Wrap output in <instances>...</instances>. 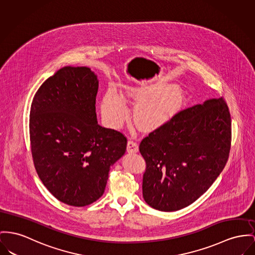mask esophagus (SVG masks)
<instances>
[{"label": "esophagus", "instance_id": "obj_1", "mask_svg": "<svg viewBox=\"0 0 255 255\" xmlns=\"http://www.w3.org/2000/svg\"><path fill=\"white\" fill-rule=\"evenodd\" d=\"M127 150L128 153H136L138 151V145H137L135 140H132V139L128 140Z\"/></svg>", "mask_w": 255, "mask_h": 255}]
</instances>
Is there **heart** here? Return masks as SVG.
I'll use <instances>...</instances> for the list:
<instances>
[{
  "label": "heart",
  "instance_id": "b5f03b06",
  "mask_svg": "<svg viewBox=\"0 0 255 255\" xmlns=\"http://www.w3.org/2000/svg\"><path fill=\"white\" fill-rule=\"evenodd\" d=\"M177 93L171 89L161 96L144 99L136 104L134 117L141 128H151L163 119L173 107ZM102 112L104 118L110 124L118 126L126 119L128 108L126 102L119 93L110 88L103 96Z\"/></svg>",
  "mask_w": 255,
  "mask_h": 255
}]
</instances>
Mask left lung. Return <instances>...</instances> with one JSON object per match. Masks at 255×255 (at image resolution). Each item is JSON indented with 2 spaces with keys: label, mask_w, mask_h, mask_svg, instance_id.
I'll use <instances>...</instances> for the list:
<instances>
[{
  "label": "left lung",
  "mask_w": 255,
  "mask_h": 255,
  "mask_svg": "<svg viewBox=\"0 0 255 255\" xmlns=\"http://www.w3.org/2000/svg\"><path fill=\"white\" fill-rule=\"evenodd\" d=\"M230 146L231 118L222 98L179 111L139 145L144 200L162 212L193 203L221 174Z\"/></svg>",
  "instance_id": "left-lung-1"
}]
</instances>
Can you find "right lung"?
<instances>
[{"instance_id":"right-lung-1","label":"right lung","mask_w":255,"mask_h":255,"mask_svg":"<svg viewBox=\"0 0 255 255\" xmlns=\"http://www.w3.org/2000/svg\"><path fill=\"white\" fill-rule=\"evenodd\" d=\"M97 75L65 67L34 95L30 141L34 168L59 201L84 207L102 197L111 165L127 149L122 132L98 124Z\"/></svg>"}]
</instances>
